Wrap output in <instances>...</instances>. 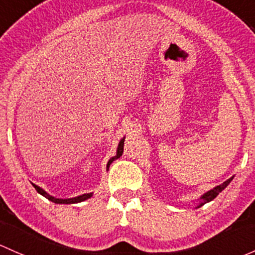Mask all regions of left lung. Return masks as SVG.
<instances>
[{
  "label": "left lung",
  "instance_id": "left-lung-1",
  "mask_svg": "<svg viewBox=\"0 0 255 255\" xmlns=\"http://www.w3.org/2000/svg\"><path fill=\"white\" fill-rule=\"evenodd\" d=\"M232 178H234V177H231V178H229L226 182H224V183H222V184H220V186H216L215 188H213V189H211V191L206 192L205 194H203L202 197H200V199H202V200H200V203H199V205H198V208H200V206H202V205H204L205 203H209V202H211V200H213V199H215V198L219 195V193L224 191V189L226 188L227 186H229L230 182L232 181Z\"/></svg>",
  "mask_w": 255,
  "mask_h": 255
}]
</instances>
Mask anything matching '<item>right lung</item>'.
<instances>
[{"label":"right lung","instance_id":"obj_1","mask_svg":"<svg viewBox=\"0 0 255 255\" xmlns=\"http://www.w3.org/2000/svg\"><path fill=\"white\" fill-rule=\"evenodd\" d=\"M123 144H125V138L121 139L120 144H119V148H117V155L116 156L111 157V159L109 160V162H107V170H109L110 165H111V162L114 161V160L119 159L120 156H122V152H123ZM34 188L36 189L37 193H40L41 195H44L45 198H47V199L51 200V202L56 203V204H76V203H80V202H84V200L89 199V198H92L93 193H87V194H82L79 195V197H74V198H69V199H58V198H55L52 197V195H50L49 193H46L44 191L42 188H40L39 186H36V184H33Z\"/></svg>","mask_w":255,"mask_h":255}]
</instances>
